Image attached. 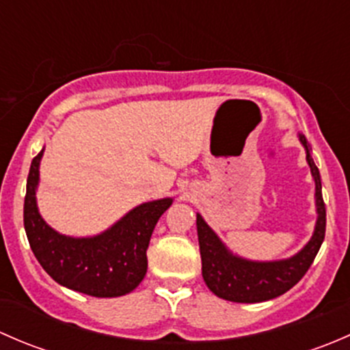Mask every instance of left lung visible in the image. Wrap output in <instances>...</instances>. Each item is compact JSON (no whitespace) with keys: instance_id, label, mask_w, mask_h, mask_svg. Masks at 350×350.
<instances>
[{"instance_id":"left-lung-1","label":"left lung","mask_w":350,"mask_h":350,"mask_svg":"<svg viewBox=\"0 0 350 350\" xmlns=\"http://www.w3.org/2000/svg\"><path fill=\"white\" fill-rule=\"evenodd\" d=\"M299 142L306 150V162L315 179L317 224L310 242L289 259L283 260H249L235 256L227 249L217 234L208 227L200 213L196 215L198 241L201 254V274L210 291L218 298L235 303H259L278 298L298 283L312 266L325 239V203L322 198V181L319 167L310 154V144L303 133H298Z\"/></svg>"}]
</instances>
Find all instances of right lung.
<instances>
[{
    "mask_svg": "<svg viewBox=\"0 0 350 350\" xmlns=\"http://www.w3.org/2000/svg\"><path fill=\"white\" fill-rule=\"evenodd\" d=\"M33 157L27 179L23 224L28 242L45 273L59 284L96 298L133 291L147 273V247L155 224L172 198L142 203L94 237H67L45 224L37 208L38 167Z\"/></svg>",
    "mask_w": 350,
    "mask_h": 350,
    "instance_id": "1",
    "label": "right lung"
}]
</instances>
